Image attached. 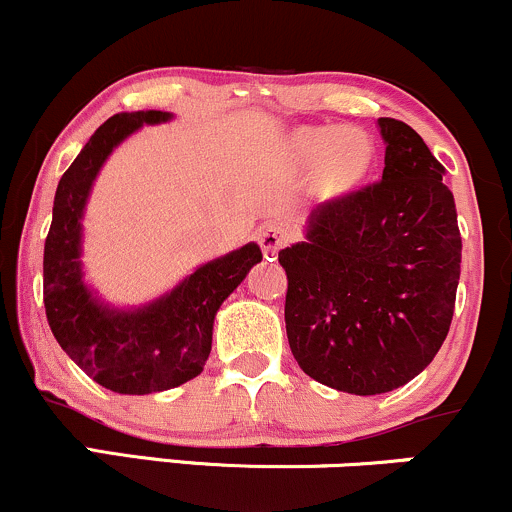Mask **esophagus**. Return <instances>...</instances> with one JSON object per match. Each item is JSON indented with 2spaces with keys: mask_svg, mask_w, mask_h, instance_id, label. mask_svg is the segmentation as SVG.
Here are the masks:
<instances>
[{
  "mask_svg": "<svg viewBox=\"0 0 512 512\" xmlns=\"http://www.w3.org/2000/svg\"><path fill=\"white\" fill-rule=\"evenodd\" d=\"M257 240H260V248H262L264 255L274 257L276 252H279L291 240V231L284 226V223L269 221L260 228V233H257Z\"/></svg>",
  "mask_w": 512,
  "mask_h": 512,
  "instance_id": "esophagus-1",
  "label": "esophagus"
}]
</instances>
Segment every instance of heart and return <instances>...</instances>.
I'll return each mask as SVG.
<instances>
[{
    "label": "heart",
    "instance_id": "b5f03b06",
    "mask_svg": "<svg viewBox=\"0 0 512 512\" xmlns=\"http://www.w3.org/2000/svg\"><path fill=\"white\" fill-rule=\"evenodd\" d=\"M293 154L308 168L322 163L325 180L334 187H344L366 173L370 158H373V146L366 134L358 129L320 125L296 132Z\"/></svg>",
    "mask_w": 512,
    "mask_h": 512
}]
</instances>
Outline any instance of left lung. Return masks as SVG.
<instances>
[{"label":"left lung","instance_id":"obj_1","mask_svg":"<svg viewBox=\"0 0 512 512\" xmlns=\"http://www.w3.org/2000/svg\"><path fill=\"white\" fill-rule=\"evenodd\" d=\"M383 180L327 199L279 252L291 354L317 383L380 395L448 337L462 238L445 168L407 122L380 117Z\"/></svg>","mask_w":512,"mask_h":512}]
</instances>
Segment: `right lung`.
<instances>
[{"label":"right lung","instance_id":"obj_1","mask_svg":"<svg viewBox=\"0 0 512 512\" xmlns=\"http://www.w3.org/2000/svg\"><path fill=\"white\" fill-rule=\"evenodd\" d=\"M170 113H117L93 132L62 175L45 238L43 301L50 330L88 378L120 395H151L202 373L221 303L262 260L255 243L202 264L195 274L142 310L105 308L81 281V214L103 161L142 125Z\"/></svg>","mask_w":512,"mask_h":512}]
</instances>
